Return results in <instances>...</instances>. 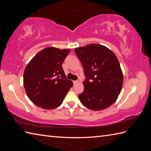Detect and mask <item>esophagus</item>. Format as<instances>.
Returning <instances> with one entry per match:
<instances>
[{"instance_id": "1", "label": "esophagus", "mask_w": 151, "mask_h": 151, "mask_svg": "<svg viewBox=\"0 0 151 151\" xmlns=\"http://www.w3.org/2000/svg\"><path fill=\"white\" fill-rule=\"evenodd\" d=\"M78 82H78V81H73V84H74V85H76V84H77Z\"/></svg>"}]
</instances>
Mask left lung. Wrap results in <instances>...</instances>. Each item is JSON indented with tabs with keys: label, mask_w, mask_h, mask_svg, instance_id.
Wrapping results in <instances>:
<instances>
[{
	"label": "left lung",
	"mask_w": 151,
	"mask_h": 151,
	"mask_svg": "<svg viewBox=\"0 0 151 151\" xmlns=\"http://www.w3.org/2000/svg\"><path fill=\"white\" fill-rule=\"evenodd\" d=\"M86 79L84 89L78 98L90 110H102L113 104L121 93L123 75L115 54L107 47L90 44L76 48Z\"/></svg>",
	"instance_id": "8db88e82"
}]
</instances>
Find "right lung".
<instances>
[{
    "label": "right lung",
    "mask_w": 151,
    "mask_h": 151,
    "mask_svg": "<svg viewBox=\"0 0 151 151\" xmlns=\"http://www.w3.org/2000/svg\"><path fill=\"white\" fill-rule=\"evenodd\" d=\"M69 52V49L47 47L27 64L23 75L24 87L28 98L37 106L47 110L58 107L73 86L62 68Z\"/></svg>",
    "instance_id": "1"
}]
</instances>
